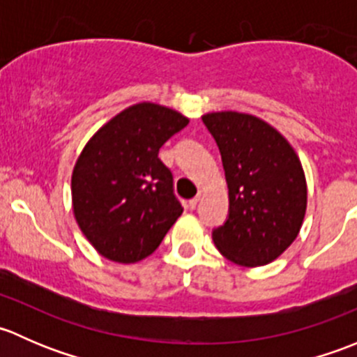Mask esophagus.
I'll use <instances>...</instances> for the list:
<instances>
[{
    "label": "esophagus",
    "instance_id": "obj_1",
    "mask_svg": "<svg viewBox=\"0 0 357 357\" xmlns=\"http://www.w3.org/2000/svg\"><path fill=\"white\" fill-rule=\"evenodd\" d=\"M200 199H202V195H200V193H199V195H197V197H195V199H192V200H190V202H188L190 208H195V207H197V205H199V202H200Z\"/></svg>",
    "mask_w": 357,
    "mask_h": 357
}]
</instances>
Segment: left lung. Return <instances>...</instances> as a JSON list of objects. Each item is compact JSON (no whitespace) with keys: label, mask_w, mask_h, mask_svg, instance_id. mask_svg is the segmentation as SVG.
<instances>
[{"label":"left lung","mask_w":357,"mask_h":357,"mask_svg":"<svg viewBox=\"0 0 357 357\" xmlns=\"http://www.w3.org/2000/svg\"><path fill=\"white\" fill-rule=\"evenodd\" d=\"M219 146L229 215L212 231L218 250L245 268L278 259L301 231L307 185L297 153L282 132L242 112L202 115Z\"/></svg>","instance_id":"8db88e82"}]
</instances>
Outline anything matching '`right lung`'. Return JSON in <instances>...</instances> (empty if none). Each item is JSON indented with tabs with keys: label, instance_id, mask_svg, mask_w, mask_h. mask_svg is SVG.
Listing matches in <instances>:
<instances>
[{
	"label": "right lung",
	"instance_id": "add662e5",
	"mask_svg": "<svg viewBox=\"0 0 357 357\" xmlns=\"http://www.w3.org/2000/svg\"><path fill=\"white\" fill-rule=\"evenodd\" d=\"M190 122L152 102L128 107L89 138L72 171V208L98 254L131 264L149 257L183 214L160 146Z\"/></svg>",
	"mask_w": 357,
	"mask_h": 357
}]
</instances>
